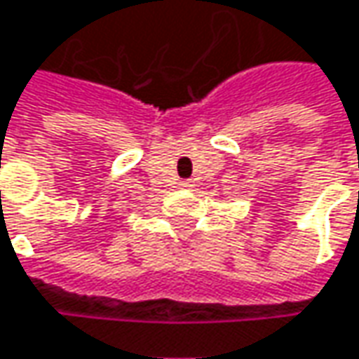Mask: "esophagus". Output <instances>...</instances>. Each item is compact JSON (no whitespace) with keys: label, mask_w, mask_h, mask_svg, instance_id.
<instances>
[{"label":"esophagus","mask_w":359,"mask_h":359,"mask_svg":"<svg viewBox=\"0 0 359 359\" xmlns=\"http://www.w3.org/2000/svg\"><path fill=\"white\" fill-rule=\"evenodd\" d=\"M180 187H184V189H187V187H191V182H189V180H182V182H180Z\"/></svg>","instance_id":"1"}]
</instances>
